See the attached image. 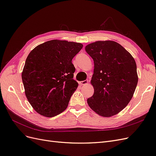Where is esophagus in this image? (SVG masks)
Here are the masks:
<instances>
[{
    "instance_id": "esophagus-1",
    "label": "esophagus",
    "mask_w": 156,
    "mask_h": 156,
    "mask_svg": "<svg viewBox=\"0 0 156 156\" xmlns=\"http://www.w3.org/2000/svg\"><path fill=\"white\" fill-rule=\"evenodd\" d=\"M79 84H81V86H84V85H87V84H88V80H85V81H81L79 83Z\"/></svg>"
}]
</instances>
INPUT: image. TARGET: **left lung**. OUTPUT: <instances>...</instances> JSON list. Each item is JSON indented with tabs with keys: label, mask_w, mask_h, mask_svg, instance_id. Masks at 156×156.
Here are the masks:
<instances>
[{
	"label": "left lung",
	"mask_w": 156,
	"mask_h": 156,
	"mask_svg": "<svg viewBox=\"0 0 156 156\" xmlns=\"http://www.w3.org/2000/svg\"><path fill=\"white\" fill-rule=\"evenodd\" d=\"M94 60L93 96L87 100L92 109L103 117L114 116L127 105L138 83L136 62L120 44L97 41L85 47Z\"/></svg>",
	"instance_id": "left-lung-1"
}]
</instances>
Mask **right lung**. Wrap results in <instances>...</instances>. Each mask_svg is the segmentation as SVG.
I'll use <instances>...</instances> for the list:
<instances>
[{"label": "right lung", "mask_w": 156, "mask_h": 156, "mask_svg": "<svg viewBox=\"0 0 156 156\" xmlns=\"http://www.w3.org/2000/svg\"><path fill=\"white\" fill-rule=\"evenodd\" d=\"M83 44L53 40L31 51L22 72V81L28 101L45 117L58 115L67 108L78 87L72 62Z\"/></svg>", "instance_id": "obj_1"}]
</instances>
